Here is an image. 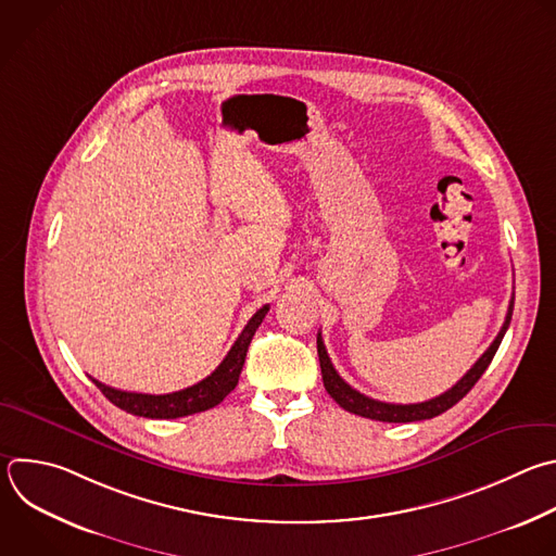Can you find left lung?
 <instances>
[{
  "mask_svg": "<svg viewBox=\"0 0 556 556\" xmlns=\"http://www.w3.org/2000/svg\"><path fill=\"white\" fill-rule=\"evenodd\" d=\"M513 303H515V296L510 299L508 303V312H506V318H504V325L500 329V333L495 336V340L491 342V346L478 357V362L469 368V371L450 389L445 391L443 395L434 397V400H428V402H421V404H387V402H378V400H371L366 397L362 393H357L355 389H351L333 368L329 355H327V349H325V342L320 338V333L316 336V349H318V359H320V374H323V384H325V391L333 397V402L353 413V415H359V417H366V419H376V421H387V424H410V421H424V419H432V417H439L441 413L450 410L454 404H458L471 389L473 384L482 378V374L486 371V366L491 364L508 325H510V316H513Z\"/></svg>",
  "mask_w": 556,
  "mask_h": 556,
  "instance_id": "obj_1",
  "label": "left lung"
}]
</instances>
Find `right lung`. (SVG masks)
I'll return each instance as SVG.
<instances>
[{
  "label": "right lung",
  "mask_w": 556,
  "mask_h": 556,
  "mask_svg": "<svg viewBox=\"0 0 556 556\" xmlns=\"http://www.w3.org/2000/svg\"><path fill=\"white\" fill-rule=\"evenodd\" d=\"M268 309L270 307L264 305L253 314V318L247 323V327L242 329V333L238 336L231 351L225 355V359L220 362L216 371L190 389H182V391L167 393V395H148V393L119 391V389L106 387L93 378H91V382L102 391V395L111 404H115L117 408H122L130 415L146 417V419H178V417H188V415L210 410V408L218 406L238 387L249 344H251L257 327L262 325L264 316L268 314Z\"/></svg>",
  "instance_id": "1"
}]
</instances>
